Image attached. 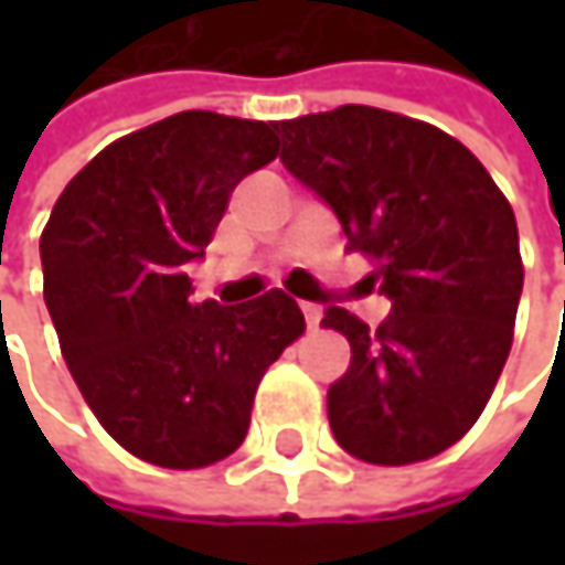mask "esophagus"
Masks as SVG:
<instances>
[{"label":"esophagus","mask_w":565,"mask_h":565,"mask_svg":"<svg viewBox=\"0 0 565 565\" xmlns=\"http://www.w3.org/2000/svg\"><path fill=\"white\" fill-rule=\"evenodd\" d=\"M300 310H303V320H307L310 330H313V327L320 323V317H323V310H320L317 303H300Z\"/></svg>","instance_id":"1"}]
</instances>
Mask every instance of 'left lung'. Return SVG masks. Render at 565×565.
<instances>
[{
  "instance_id": "8db88e82",
  "label": "left lung",
  "mask_w": 565,
  "mask_h": 565,
  "mask_svg": "<svg viewBox=\"0 0 565 565\" xmlns=\"http://www.w3.org/2000/svg\"><path fill=\"white\" fill-rule=\"evenodd\" d=\"M281 160L340 218L347 252L393 313L370 330L330 307L320 327L350 340L327 393L343 451L370 465L441 455L481 418L513 343L523 262L513 209L481 160L445 130L343 104L281 120Z\"/></svg>"
}]
</instances>
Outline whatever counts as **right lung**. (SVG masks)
I'll list each match as a JSON object with an SVG mask.
<instances>
[{"label":"right lung","mask_w":565,"mask_h":565,"mask_svg":"<svg viewBox=\"0 0 565 565\" xmlns=\"http://www.w3.org/2000/svg\"><path fill=\"white\" fill-rule=\"evenodd\" d=\"M278 124L182 110L104 147L57 195L42 232L61 356L130 455L192 471L248 435L262 376L303 333L284 290L195 303L189 262L232 189L278 157Z\"/></svg>","instance_id":"1"}]
</instances>
